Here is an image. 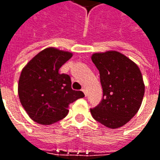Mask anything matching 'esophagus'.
<instances>
[{
    "label": "esophagus",
    "instance_id": "34e87169",
    "mask_svg": "<svg viewBox=\"0 0 160 160\" xmlns=\"http://www.w3.org/2000/svg\"><path fill=\"white\" fill-rule=\"evenodd\" d=\"M81 91H82L84 93H85V95H87V93H86V89H85V88H82V89H81Z\"/></svg>",
    "mask_w": 160,
    "mask_h": 160
}]
</instances>
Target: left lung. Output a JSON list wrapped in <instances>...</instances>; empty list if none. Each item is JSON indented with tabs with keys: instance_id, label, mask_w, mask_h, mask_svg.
Returning <instances> with one entry per match:
<instances>
[{
	"instance_id": "left-lung-1",
	"label": "left lung",
	"mask_w": 160,
	"mask_h": 160,
	"mask_svg": "<svg viewBox=\"0 0 160 160\" xmlns=\"http://www.w3.org/2000/svg\"><path fill=\"white\" fill-rule=\"evenodd\" d=\"M92 61L100 74L103 99L91 109L92 118L109 128L129 122L141 107L145 84L139 67L123 54L109 50L94 53Z\"/></svg>"
}]
</instances>
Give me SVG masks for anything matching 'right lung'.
<instances>
[{"label":"right lung","instance_id":"right-lung-1","mask_svg":"<svg viewBox=\"0 0 160 160\" xmlns=\"http://www.w3.org/2000/svg\"><path fill=\"white\" fill-rule=\"evenodd\" d=\"M73 53L54 47L42 49L23 68L18 84L19 101L30 118L42 125L62 120L68 106L85 97L81 91L71 88L69 75L59 69Z\"/></svg>","mask_w":160,"mask_h":160}]
</instances>
